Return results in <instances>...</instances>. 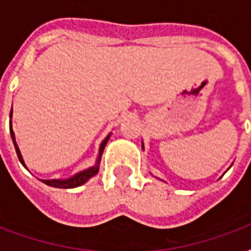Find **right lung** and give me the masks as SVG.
Masks as SVG:
<instances>
[{
    "label": "right lung",
    "instance_id": "obj_1",
    "mask_svg": "<svg viewBox=\"0 0 251 251\" xmlns=\"http://www.w3.org/2000/svg\"><path fill=\"white\" fill-rule=\"evenodd\" d=\"M13 116V109L10 110V118ZM10 134H11V139H13V143H14V147H15V151H17V155H18V159L21 161L23 167H25V160H23V157H22V153L19 151V147H18L17 142H15V135H14V131H13V127H11V120H10ZM110 134L108 137L101 142V145H100V149H99V156H98V160H96V164L94 167L88 168V169H84V171L79 172V173H76L74 175L73 177L70 178H66V179H41V182H44L45 185H48V186H53V187H60V189H73V187H76V186H80V185H83L84 182H87L91 177H94L95 175H98L99 172V164H100V160H101V155H102V151L105 149L106 143H108V139H109Z\"/></svg>",
    "mask_w": 251,
    "mask_h": 251
}]
</instances>
